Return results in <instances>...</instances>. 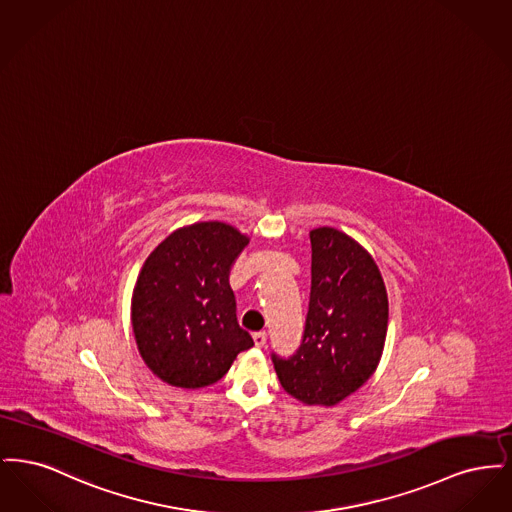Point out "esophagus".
<instances>
[{"mask_svg":"<svg viewBox=\"0 0 512 512\" xmlns=\"http://www.w3.org/2000/svg\"><path fill=\"white\" fill-rule=\"evenodd\" d=\"M253 341H255L257 347H265L267 345V332H255Z\"/></svg>","mask_w":512,"mask_h":512,"instance_id":"obj_1","label":"esophagus"}]
</instances>
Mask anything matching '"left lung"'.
I'll return each instance as SVG.
<instances>
[{"label": "left lung", "instance_id": "1", "mask_svg": "<svg viewBox=\"0 0 512 512\" xmlns=\"http://www.w3.org/2000/svg\"><path fill=\"white\" fill-rule=\"evenodd\" d=\"M388 293L374 259L336 228L311 232V295L299 347L272 351L282 388L307 405H336L380 363Z\"/></svg>", "mask_w": 512, "mask_h": 512}]
</instances>
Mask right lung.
<instances>
[{
	"label": "right lung",
	"instance_id": "obj_1",
	"mask_svg": "<svg viewBox=\"0 0 512 512\" xmlns=\"http://www.w3.org/2000/svg\"><path fill=\"white\" fill-rule=\"evenodd\" d=\"M247 244L224 222H197L172 232L147 257L132 295V328L142 359L163 382L211 386L253 347L228 282Z\"/></svg>",
	"mask_w": 512,
	"mask_h": 512
}]
</instances>
